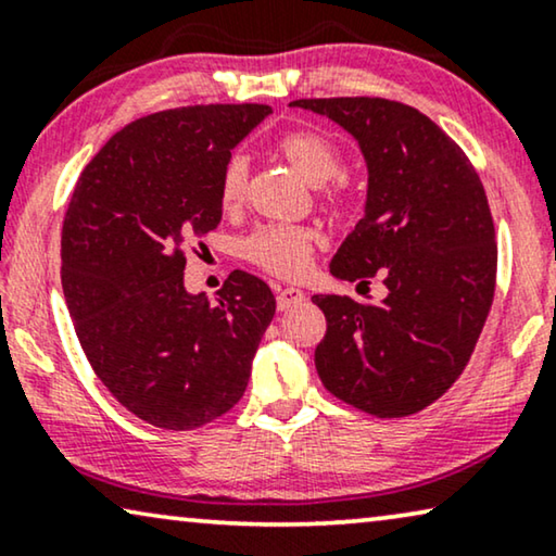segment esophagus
<instances>
[{
  "instance_id": "obj_1",
  "label": "esophagus",
  "mask_w": 556,
  "mask_h": 556,
  "mask_svg": "<svg viewBox=\"0 0 556 556\" xmlns=\"http://www.w3.org/2000/svg\"><path fill=\"white\" fill-rule=\"evenodd\" d=\"M304 300V292L296 287H279L277 289V307L279 309H289L294 304H300Z\"/></svg>"
}]
</instances>
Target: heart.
Returning a JSON list of instances; mask_svg holds the SVG:
<instances>
[{"label":"heart","mask_w":556,"mask_h":556,"mask_svg":"<svg viewBox=\"0 0 556 556\" xmlns=\"http://www.w3.org/2000/svg\"><path fill=\"white\" fill-rule=\"evenodd\" d=\"M279 153L304 181L323 186L338 174L342 166V153L334 140L317 130H296L279 140ZM247 161L241 155L226 161L218 181V199L224 208H237L247 193ZM340 197V189L330 193ZM319 244V233L307 226H262L244 241V256L269 275L296 279L309 269L312 252Z\"/></svg>","instance_id":"heart-1"}]
</instances>
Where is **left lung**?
<instances>
[{"instance_id":"1","label":"left lung","mask_w":556,"mask_h":556,"mask_svg":"<svg viewBox=\"0 0 556 556\" xmlns=\"http://www.w3.org/2000/svg\"><path fill=\"white\" fill-rule=\"evenodd\" d=\"M327 115L357 140L367 168L365 214L332 256V277L367 285L380 302L315 294L327 332L315 350L323 386L378 418L424 410L471 357L496 285L494 222L466 153L416 108L386 98L289 103Z\"/></svg>"}]
</instances>
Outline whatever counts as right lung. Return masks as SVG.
Wrapping results in <instances>:
<instances>
[{
  "label": "right lung",
  "mask_w": 556,
  "mask_h": 556,
  "mask_svg": "<svg viewBox=\"0 0 556 556\" xmlns=\"http://www.w3.org/2000/svg\"><path fill=\"white\" fill-rule=\"evenodd\" d=\"M269 105H191L125 125L85 166L62 224V292L92 370L132 416L189 431L244 395L277 302L231 271L214 302L184 247L222 222L218 181Z\"/></svg>",
  "instance_id": "add662e5"
}]
</instances>
